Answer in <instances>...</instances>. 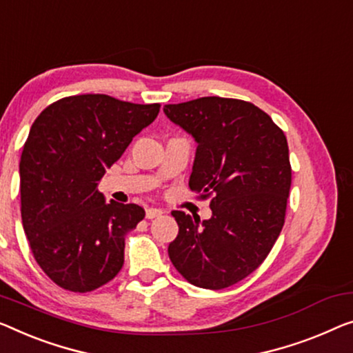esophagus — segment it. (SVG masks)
<instances>
[{
  "instance_id": "1",
  "label": "esophagus",
  "mask_w": 353,
  "mask_h": 353,
  "mask_svg": "<svg viewBox=\"0 0 353 353\" xmlns=\"http://www.w3.org/2000/svg\"><path fill=\"white\" fill-rule=\"evenodd\" d=\"M163 214L161 209H157V208H149L145 210V217L147 219H155V217H160Z\"/></svg>"
}]
</instances>
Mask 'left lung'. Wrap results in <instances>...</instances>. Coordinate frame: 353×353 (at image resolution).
<instances>
[{"mask_svg":"<svg viewBox=\"0 0 353 353\" xmlns=\"http://www.w3.org/2000/svg\"><path fill=\"white\" fill-rule=\"evenodd\" d=\"M163 110L198 144L188 187L212 198L203 222L172 210L179 234L168 254L193 285L222 290L252 274L281 234L292 185L287 138L243 99L203 97Z\"/></svg>","mask_w":353,"mask_h":353,"instance_id":"8db88e82","label":"left lung"}]
</instances>
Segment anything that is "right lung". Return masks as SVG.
<instances>
[{"label": "right lung", "mask_w": 353, "mask_h": 353, "mask_svg": "<svg viewBox=\"0 0 353 353\" xmlns=\"http://www.w3.org/2000/svg\"><path fill=\"white\" fill-rule=\"evenodd\" d=\"M159 112V103L77 94L50 104L31 125L19 168L22 223L34 260L65 290L92 292L122 270L125 234L145 212L106 203L97 187Z\"/></svg>", "instance_id": "obj_1"}]
</instances>
